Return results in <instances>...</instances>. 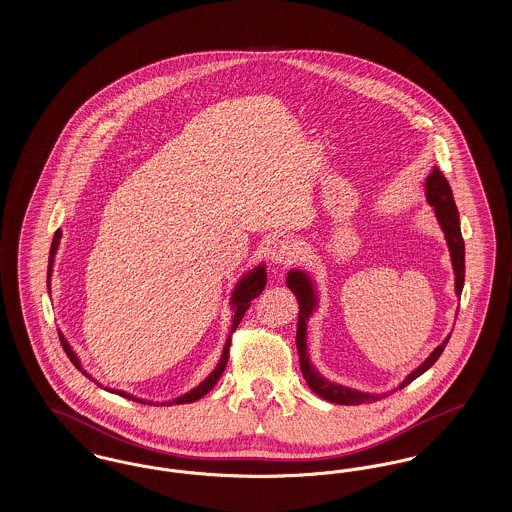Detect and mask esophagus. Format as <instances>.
<instances>
[{
	"mask_svg": "<svg viewBox=\"0 0 512 512\" xmlns=\"http://www.w3.org/2000/svg\"><path fill=\"white\" fill-rule=\"evenodd\" d=\"M268 255H270V261L276 265H292L299 259V245L295 240L282 238L272 244Z\"/></svg>",
	"mask_w": 512,
	"mask_h": 512,
	"instance_id": "1",
	"label": "esophagus"
}]
</instances>
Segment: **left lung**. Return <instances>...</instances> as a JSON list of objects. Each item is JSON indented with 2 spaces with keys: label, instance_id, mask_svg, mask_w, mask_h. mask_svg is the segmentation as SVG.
Returning a JSON list of instances; mask_svg holds the SVG:
<instances>
[{
  "label": "left lung",
  "instance_id": "1",
  "mask_svg": "<svg viewBox=\"0 0 512 512\" xmlns=\"http://www.w3.org/2000/svg\"><path fill=\"white\" fill-rule=\"evenodd\" d=\"M426 199L428 203L434 207L436 217L441 224V230L445 234V240L449 244V251H451V261H453V270H455V290L457 295L461 297L464 286V240L461 234V224H459V211L453 199V192L451 186L447 182V178L443 176V172L439 171L438 167H434L432 174L426 178ZM288 288L292 290L293 295L297 297L299 303V317H297V353H299V365H301V372L309 384V388L317 393L318 397L336 403V405H361V403H372L378 401L382 397H386V393L382 395H374V393H361V391L349 390L338 386L334 382L324 380L317 370L311 366L309 355H307V320L311 317L313 309L317 307V297H315V288L311 278L301 272V270H290L288 278H286ZM449 341H443L434 349V353L418 366L414 372H411L405 382L399 386L405 388L407 384H411L416 380L420 374H424L430 366L434 365L439 359V355L443 353L445 345Z\"/></svg>",
  "mask_w": 512,
  "mask_h": 512
}]
</instances>
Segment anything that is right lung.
<instances>
[{
  "mask_svg": "<svg viewBox=\"0 0 512 512\" xmlns=\"http://www.w3.org/2000/svg\"><path fill=\"white\" fill-rule=\"evenodd\" d=\"M59 240H61V230H57V232H55L53 242H51V249H49L48 290L49 278H51V268H53V257H55V251H57V247H59ZM265 284H267V272H265V267H263V265H261V267L253 268L249 274H245L244 278L238 282L236 290L232 293V307L236 309V315H234V322H232V330H230V334H232V332L238 328V324L242 322L245 311L249 309V301H251V299H255V297H259L261 292L265 290ZM59 341H61V345H63V349H65V353H67V357L71 359V363H73V365L76 366V368H78L86 378H90V380H92V376H90L86 370H82L78 357L74 355L71 345L67 343L65 336H63L61 332H59ZM230 343H232V336H228V340H226V345H224V351H222V357H220V363L217 365V368H215V370H213V372H211V374H209V376H207V378H205L197 388H194L190 393H186V395H182V397H178V399H174L171 403H165V405H182V403H192V401L201 399L203 395H207L209 391L213 390V386L219 382L220 374L224 372L226 363H228V357H230ZM94 382H96V380H94ZM96 384H98V382H96ZM105 390H107V388H105ZM107 391L117 393V395L126 397V399H132V401H138V403H146V401H142V399H138V397H134V395L124 393V391Z\"/></svg>",
  "mask_w": 512,
  "mask_h": 512,
  "instance_id": "add662e5",
  "label": "right lung"
}]
</instances>
